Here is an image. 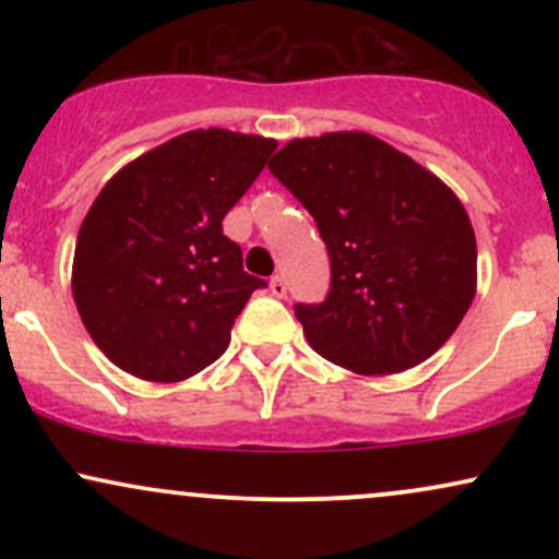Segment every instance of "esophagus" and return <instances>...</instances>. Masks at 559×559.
Instances as JSON below:
<instances>
[{"mask_svg":"<svg viewBox=\"0 0 559 559\" xmlns=\"http://www.w3.org/2000/svg\"><path fill=\"white\" fill-rule=\"evenodd\" d=\"M271 292H273V297H286L284 275H273V278H271Z\"/></svg>","mask_w":559,"mask_h":559,"instance_id":"esophagus-1","label":"esophagus"}]
</instances>
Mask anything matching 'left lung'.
Here are the masks:
<instances>
[{"label":"left lung","mask_w":559,"mask_h":559,"mask_svg":"<svg viewBox=\"0 0 559 559\" xmlns=\"http://www.w3.org/2000/svg\"><path fill=\"white\" fill-rule=\"evenodd\" d=\"M267 168L329 247V297L294 307L312 349L360 376L402 373L441 349L478 281L457 194L365 131L292 139Z\"/></svg>","instance_id":"8db88e82"}]
</instances>
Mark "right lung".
I'll return each instance as SVG.
<instances>
[{
    "mask_svg": "<svg viewBox=\"0 0 559 559\" xmlns=\"http://www.w3.org/2000/svg\"><path fill=\"white\" fill-rule=\"evenodd\" d=\"M275 146L199 128L128 163L94 199L75 241L73 299L120 370L176 383L228 349L234 320L265 281L243 273L223 217Z\"/></svg>",
    "mask_w": 559,
    "mask_h": 559,
    "instance_id": "obj_1",
    "label": "right lung"
}]
</instances>
